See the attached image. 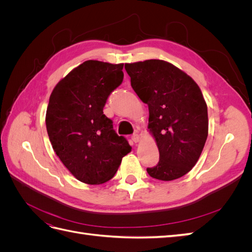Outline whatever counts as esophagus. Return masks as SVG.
<instances>
[{
    "instance_id": "obj_1",
    "label": "esophagus",
    "mask_w": 252,
    "mask_h": 252,
    "mask_svg": "<svg viewBox=\"0 0 252 252\" xmlns=\"http://www.w3.org/2000/svg\"><path fill=\"white\" fill-rule=\"evenodd\" d=\"M131 140L134 142V143H138L140 141V135L138 133H134L131 135Z\"/></svg>"
}]
</instances>
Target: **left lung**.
Masks as SVG:
<instances>
[{"label": "left lung", "instance_id": "8db88e82", "mask_svg": "<svg viewBox=\"0 0 252 252\" xmlns=\"http://www.w3.org/2000/svg\"><path fill=\"white\" fill-rule=\"evenodd\" d=\"M125 69L132 89L148 105V128L159 152L148 174L161 181L183 177L197 162L208 135L207 105L200 87L162 60L125 64Z\"/></svg>", "mask_w": 252, "mask_h": 252}]
</instances>
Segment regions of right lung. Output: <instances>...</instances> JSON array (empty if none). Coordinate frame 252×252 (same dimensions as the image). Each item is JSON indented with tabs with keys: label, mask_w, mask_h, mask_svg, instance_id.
Masks as SVG:
<instances>
[{
	"label": "right lung",
	"mask_w": 252,
	"mask_h": 252,
	"mask_svg": "<svg viewBox=\"0 0 252 252\" xmlns=\"http://www.w3.org/2000/svg\"><path fill=\"white\" fill-rule=\"evenodd\" d=\"M124 64L89 60L61 80L49 97L46 128L57 156L79 181L98 185L116 174L131 147L103 109L123 82Z\"/></svg>",
	"instance_id": "obj_1"
}]
</instances>
